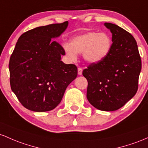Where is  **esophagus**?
<instances>
[{"mask_svg": "<svg viewBox=\"0 0 148 148\" xmlns=\"http://www.w3.org/2000/svg\"><path fill=\"white\" fill-rule=\"evenodd\" d=\"M77 71H78V75H81L82 74V69L80 67H78L77 68Z\"/></svg>", "mask_w": 148, "mask_h": 148, "instance_id": "obj_1", "label": "esophagus"}]
</instances>
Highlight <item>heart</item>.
I'll use <instances>...</instances> for the list:
<instances>
[{"instance_id": "heart-1", "label": "heart", "mask_w": 148, "mask_h": 148, "mask_svg": "<svg viewBox=\"0 0 148 148\" xmlns=\"http://www.w3.org/2000/svg\"><path fill=\"white\" fill-rule=\"evenodd\" d=\"M112 40L104 32L84 33L72 38L71 43H64L66 56L71 61L77 59L78 53H82L84 61L89 64H97L106 59L112 48Z\"/></svg>"}]
</instances>
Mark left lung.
<instances>
[{"label": "left lung", "mask_w": 148, "mask_h": 148, "mask_svg": "<svg viewBox=\"0 0 148 148\" xmlns=\"http://www.w3.org/2000/svg\"><path fill=\"white\" fill-rule=\"evenodd\" d=\"M112 33V48L104 60L82 71L87 79V98L96 108L117 110L138 90L141 59L135 38L116 24L105 23Z\"/></svg>", "instance_id": "left-lung-1"}]
</instances>
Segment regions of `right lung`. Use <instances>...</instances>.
Instances as JSON below:
<instances>
[{"label":"right lung","mask_w":148,"mask_h":148,"mask_svg":"<svg viewBox=\"0 0 148 148\" xmlns=\"http://www.w3.org/2000/svg\"><path fill=\"white\" fill-rule=\"evenodd\" d=\"M69 22L35 28L18 39L9 63L10 86L26 108L52 110L60 103L66 88L77 75L74 64L61 61L65 51L53 39L61 36Z\"/></svg>","instance_id":"obj_1"}]
</instances>
